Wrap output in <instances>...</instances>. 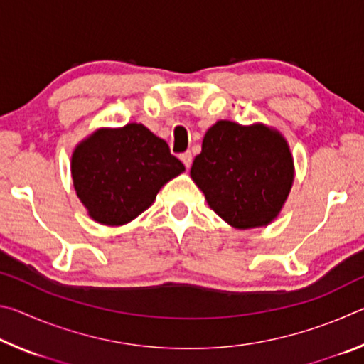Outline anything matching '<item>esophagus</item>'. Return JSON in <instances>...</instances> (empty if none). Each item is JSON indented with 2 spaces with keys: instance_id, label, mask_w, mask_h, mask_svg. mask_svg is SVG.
Wrapping results in <instances>:
<instances>
[{
  "instance_id": "1",
  "label": "esophagus",
  "mask_w": 364,
  "mask_h": 364,
  "mask_svg": "<svg viewBox=\"0 0 364 364\" xmlns=\"http://www.w3.org/2000/svg\"><path fill=\"white\" fill-rule=\"evenodd\" d=\"M180 159H181V162L184 164V167H186V168H189V167H191V164H193V154H191L189 151H188V152H184V154H181Z\"/></svg>"
}]
</instances>
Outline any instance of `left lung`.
<instances>
[{
    "instance_id": "1",
    "label": "left lung",
    "mask_w": 364,
    "mask_h": 364,
    "mask_svg": "<svg viewBox=\"0 0 364 364\" xmlns=\"http://www.w3.org/2000/svg\"><path fill=\"white\" fill-rule=\"evenodd\" d=\"M294 175L291 147L276 128L230 120L208 128L191 167L208 207L236 230L267 226L278 217Z\"/></svg>"
}]
</instances>
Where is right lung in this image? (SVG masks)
I'll list each match as a JSON object with an SVG mask.
<instances>
[{
	"label": "right lung",
	"mask_w": 364,
	"mask_h": 364,
	"mask_svg": "<svg viewBox=\"0 0 364 364\" xmlns=\"http://www.w3.org/2000/svg\"><path fill=\"white\" fill-rule=\"evenodd\" d=\"M73 188L90 218L106 226L130 223L156 200L184 165L168 144L141 123L97 128L72 152Z\"/></svg>",
	"instance_id": "1"
}]
</instances>
